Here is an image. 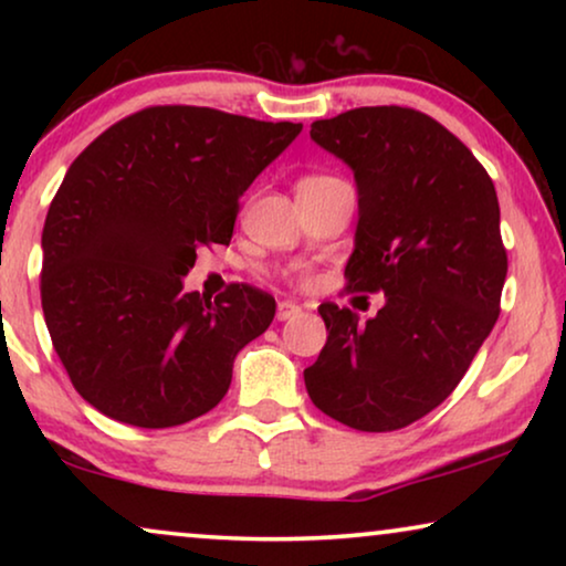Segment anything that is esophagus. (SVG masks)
I'll list each match as a JSON object with an SVG mask.
<instances>
[{
  "label": "esophagus",
  "instance_id": "34e87169",
  "mask_svg": "<svg viewBox=\"0 0 566 566\" xmlns=\"http://www.w3.org/2000/svg\"><path fill=\"white\" fill-rule=\"evenodd\" d=\"M298 314H301V306L293 304V301H281V304H277V322H289Z\"/></svg>",
  "mask_w": 566,
  "mask_h": 566
}]
</instances>
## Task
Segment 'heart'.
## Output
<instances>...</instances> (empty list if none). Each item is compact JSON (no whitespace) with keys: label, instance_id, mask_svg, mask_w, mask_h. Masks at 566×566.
I'll return each instance as SVG.
<instances>
[{"label":"heart","instance_id":"heart-1","mask_svg":"<svg viewBox=\"0 0 566 566\" xmlns=\"http://www.w3.org/2000/svg\"><path fill=\"white\" fill-rule=\"evenodd\" d=\"M329 182H339V177H332V175H308L304 180L298 182V190L301 188H319V185H329ZM296 277L301 283H308L312 281V273L308 270H298Z\"/></svg>","mask_w":566,"mask_h":566}]
</instances>
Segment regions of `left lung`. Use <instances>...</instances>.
Here are the masks:
<instances>
[{
    "instance_id": "left-lung-1",
    "label": "left lung",
    "mask_w": 566,
    "mask_h": 566,
    "mask_svg": "<svg viewBox=\"0 0 566 566\" xmlns=\"http://www.w3.org/2000/svg\"><path fill=\"white\" fill-rule=\"evenodd\" d=\"M312 138L358 182L347 293H384L374 319L319 306L327 345L304 370L332 420L401 430L432 412L467 374L500 316L507 250L492 177L436 118L415 107H355L314 120Z\"/></svg>"
}]
</instances>
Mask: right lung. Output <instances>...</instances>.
<instances>
[{
    "mask_svg": "<svg viewBox=\"0 0 566 566\" xmlns=\"http://www.w3.org/2000/svg\"><path fill=\"white\" fill-rule=\"evenodd\" d=\"M213 107L154 105L103 130L51 200L41 304L53 350L84 401L161 430L206 415L275 298L231 283L182 291L198 247L229 244L239 198L301 134Z\"/></svg>",
    "mask_w": 566,
    "mask_h": 566,
    "instance_id": "right-lung-1",
    "label": "right lung"
}]
</instances>
